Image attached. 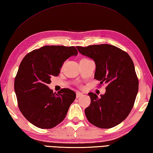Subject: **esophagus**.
Here are the masks:
<instances>
[{"label": "esophagus", "instance_id": "esophagus-1", "mask_svg": "<svg viewBox=\"0 0 153 153\" xmlns=\"http://www.w3.org/2000/svg\"><path fill=\"white\" fill-rule=\"evenodd\" d=\"M84 96V94H83L81 93V92H79V91H77V92L76 93V97H77V98H80V97H82V96Z\"/></svg>", "mask_w": 153, "mask_h": 153}]
</instances>
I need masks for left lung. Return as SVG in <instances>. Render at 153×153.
<instances>
[{
    "label": "left lung",
    "mask_w": 153,
    "mask_h": 153,
    "mask_svg": "<svg viewBox=\"0 0 153 153\" xmlns=\"http://www.w3.org/2000/svg\"><path fill=\"white\" fill-rule=\"evenodd\" d=\"M83 55L96 64L94 79L107 84L105 93L98 98L90 92L91 104L85 108L86 118L100 128H110L121 123L131 111L138 90V79L129 55L109 44L77 46Z\"/></svg>",
    "instance_id": "1"
}]
</instances>
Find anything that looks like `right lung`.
<instances>
[{
  "label": "right lung",
  "instance_id": "obj_1",
  "mask_svg": "<svg viewBox=\"0 0 153 153\" xmlns=\"http://www.w3.org/2000/svg\"><path fill=\"white\" fill-rule=\"evenodd\" d=\"M75 47L46 45L33 50L22 60L15 79L19 110L35 126L49 129L63 120L76 94L63 88L53 93L48 86L59 76L64 62L76 56Z\"/></svg>",
  "mask_w": 153,
  "mask_h": 153
}]
</instances>
